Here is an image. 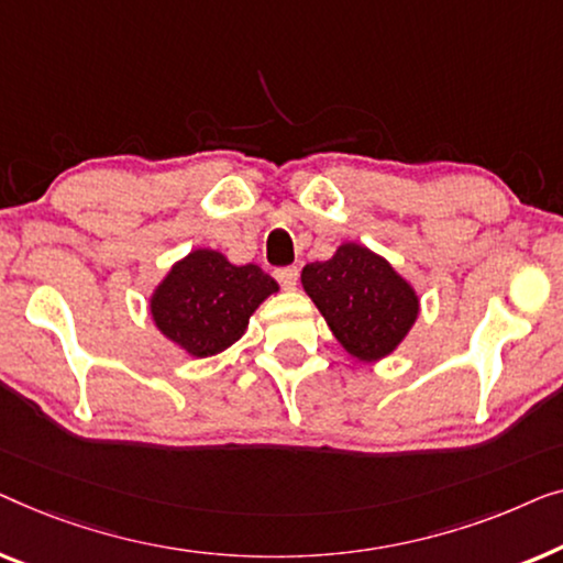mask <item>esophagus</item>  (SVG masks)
I'll return each instance as SVG.
<instances>
[{
	"mask_svg": "<svg viewBox=\"0 0 563 563\" xmlns=\"http://www.w3.org/2000/svg\"><path fill=\"white\" fill-rule=\"evenodd\" d=\"M275 278L283 285L285 290H296L298 285V267H280L278 273H275Z\"/></svg>",
	"mask_w": 563,
	"mask_h": 563,
	"instance_id": "34e87169",
	"label": "esophagus"
}]
</instances>
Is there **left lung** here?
I'll use <instances>...</instances> for the list:
<instances>
[{
	"instance_id": "1",
	"label": "left lung",
	"mask_w": 563,
	"mask_h": 563,
	"mask_svg": "<svg viewBox=\"0 0 563 563\" xmlns=\"http://www.w3.org/2000/svg\"><path fill=\"white\" fill-rule=\"evenodd\" d=\"M331 334L360 362H379L398 350L421 313V298L383 255L342 242L323 263L300 273Z\"/></svg>"
}]
</instances>
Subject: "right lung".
<instances>
[{
    "instance_id": "right-lung-1",
    "label": "right lung",
    "mask_w": 563,
    "mask_h": 563,
    "mask_svg": "<svg viewBox=\"0 0 563 563\" xmlns=\"http://www.w3.org/2000/svg\"><path fill=\"white\" fill-rule=\"evenodd\" d=\"M278 290L260 265H234L219 250L196 247L170 265L147 306L168 342L203 360L240 342L250 316Z\"/></svg>"
}]
</instances>
